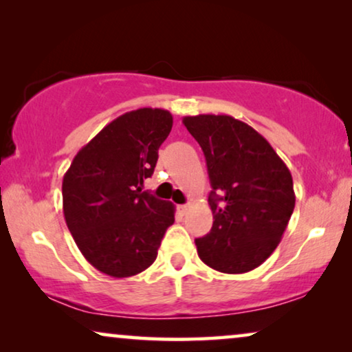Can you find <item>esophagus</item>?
<instances>
[{"mask_svg": "<svg viewBox=\"0 0 352 352\" xmlns=\"http://www.w3.org/2000/svg\"><path fill=\"white\" fill-rule=\"evenodd\" d=\"M188 209H190V204H182V206H178V210H180L182 214H186Z\"/></svg>", "mask_w": 352, "mask_h": 352, "instance_id": "obj_1", "label": "esophagus"}]
</instances>
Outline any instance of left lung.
<instances>
[{"instance_id": "left-lung-1", "label": "left lung", "mask_w": 352, "mask_h": 352, "mask_svg": "<svg viewBox=\"0 0 352 352\" xmlns=\"http://www.w3.org/2000/svg\"><path fill=\"white\" fill-rule=\"evenodd\" d=\"M204 151L214 225L195 241L197 255L220 273L258 268L279 245L295 207L294 180L266 138L228 115L185 116Z\"/></svg>"}]
</instances>
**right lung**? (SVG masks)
Listing matches in <instances>:
<instances>
[{
  "label": "right lung",
  "mask_w": 352,
  "mask_h": 352,
  "mask_svg": "<svg viewBox=\"0 0 352 352\" xmlns=\"http://www.w3.org/2000/svg\"><path fill=\"white\" fill-rule=\"evenodd\" d=\"M172 115L138 108L107 124L73 157L62 182L63 215L89 263L111 277H131L157 256L175 206L142 191Z\"/></svg>",
  "instance_id": "add662e5"
}]
</instances>
